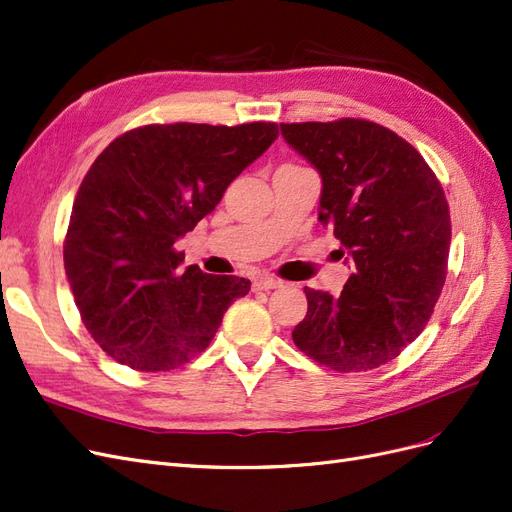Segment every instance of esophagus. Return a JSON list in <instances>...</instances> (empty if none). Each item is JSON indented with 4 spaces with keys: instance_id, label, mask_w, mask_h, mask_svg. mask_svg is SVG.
<instances>
[{
    "instance_id": "1",
    "label": "esophagus",
    "mask_w": 512,
    "mask_h": 512,
    "mask_svg": "<svg viewBox=\"0 0 512 512\" xmlns=\"http://www.w3.org/2000/svg\"><path fill=\"white\" fill-rule=\"evenodd\" d=\"M281 286V281L275 279V277H269V275H262L254 281V288L256 290H275Z\"/></svg>"
}]
</instances>
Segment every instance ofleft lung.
Instances as JSON below:
<instances>
[{"label": "left lung", "mask_w": 512, "mask_h": 512, "mask_svg": "<svg viewBox=\"0 0 512 512\" xmlns=\"http://www.w3.org/2000/svg\"><path fill=\"white\" fill-rule=\"evenodd\" d=\"M320 171V222L354 260L339 296L305 288L294 345L339 373L400 356L426 328L445 286L451 216L434 171L409 142L377 122L279 125Z\"/></svg>", "instance_id": "left-lung-1"}]
</instances>
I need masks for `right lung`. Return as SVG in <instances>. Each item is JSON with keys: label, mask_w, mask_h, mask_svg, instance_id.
I'll return each instance as SVG.
<instances>
[{"label": "right lung", "mask_w": 512, "mask_h": 512, "mask_svg": "<svg viewBox=\"0 0 512 512\" xmlns=\"http://www.w3.org/2000/svg\"><path fill=\"white\" fill-rule=\"evenodd\" d=\"M277 135L275 122L146 125L97 156L78 188L63 262L82 322L105 354L156 373L209 347L250 279L184 269L173 245Z\"/></svg>", "instance_id": "obj_1"}]
</instances>
